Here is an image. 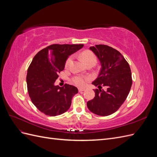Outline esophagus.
Wrapping results in <instances>:
<instances>
[{
  "label": "esophagus",
  "mask_w": 157,
  "mask_h": 157,
  "mask_svg": "<svg viewBox=\"0 0 157 157\" xmlns=\"http://www.w3.org/2000/svg\"><path fill=\"white\" fill-rule=\"evenodd\" d=\"M85 90V88H78V92H83Z\"/></svg>",
  "instance_id": "1"
}]
</instances>
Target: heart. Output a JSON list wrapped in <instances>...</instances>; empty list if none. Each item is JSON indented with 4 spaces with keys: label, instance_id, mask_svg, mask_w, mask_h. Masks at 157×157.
Masks as SVG:
<instances>
[{
    "label": "heart",
    "instance_id": "obj_1",
    "mask_svg": "<svg viewBox=\"0 0 157 157\" xmlns=\"http://www.w3.org/2000/svg\"><path fill=\"white\" fill-rule=\"evenodd\" d=\"M80 58L84 61V63L86 65L92 64L96 65L97 63V58L96 55H95L92 52L86 50L82 52L80 55ZM73 61V57L70 56L67 58V61L65 62V67L68 68L70 65L71 64ZM89 80L88 77H82V76H75L73 78V82L75 83V84L77 85L78 86H84L86 82Z\"/></svg>",
    "mask_w": 157,
    "mask_h": 157
}]
</instances>
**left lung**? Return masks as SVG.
I'll use <instances>...</instances> for the list:
<instances>
[{"instance_id": "8db88e82", "label": "left lung", "mask_w": 157, "mask_h": 157, "mask_svg": "<svg viewBox=\"0 0 157 157\" xmlns=\"http://www.w3.org/2000/svg\"><path fill=\"white\" fill-rule=\"evenodd\" d=\"M100 61L101 68L92 84L95 97L87 102V107L93 113L108 116L116 112L124 102L132 84L130 65L118 50L107 45L99 44L90 48ZM106 86L107 90H101Z\"/></svg>"}]
</instances>
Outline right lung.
<instances>
[{"label": "right lung", "mask_w": 157, "mask_h": 157, "mask_svg": "<svg viewBox=\"0 0 157 157\" xmlns=\"http://www.w3.org/2000/svg\"><path fill=\"white\" fill-rule=\"evenodd\" d=\"M83 44H52L41 50L33 58L27 70V86L31 100L46 115L55 117L67 111L78 89L65 84L63 87L54 82L65 68L69 56Z\"/></svg>", "instance_id": "obj_1"}]
</instances>
